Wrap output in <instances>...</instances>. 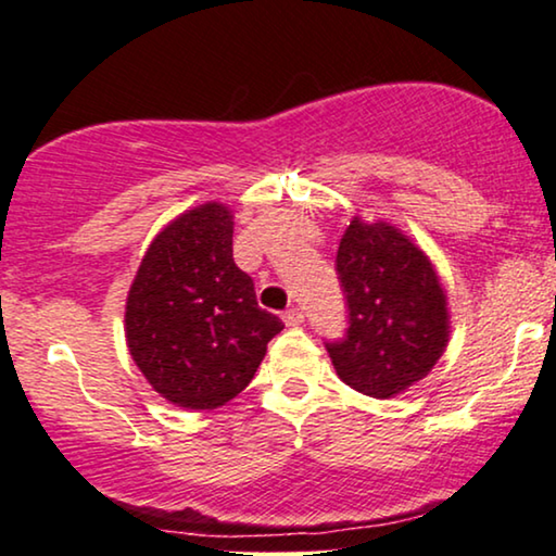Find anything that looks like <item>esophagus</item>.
Segmentation results:
<instances>
[{
	"mask_svg": "<svg viewBox=\"0 0 556 556\" xmlns=\"http://www.w3.org/2000/svg\"><path fill=\"white\" fill-rule=\"evenodd\" d=\"M285 323H287L289 327L302 325V323H304V309H302V307H289V309L285 312Z\"/></svg>",
	"mask_w": 556,
	"mask_h": 556,
	"instance_id": "obj_1",
	"label": "esophagus"
}]
</instances>
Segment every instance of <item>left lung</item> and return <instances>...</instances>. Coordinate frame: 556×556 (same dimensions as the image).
<instances>
[{"mask_svg": "<svg viewBox=\"0 0 556 556\" xmlns=\"http://www.w3.org/2000/svg\"><path fill=\"white\" fill-rule=\"evenodd\" d=\"M334 269L348 332L325 348L342 382L393 397L424 380L448 345V307L431 260L395 226L355 216Z\"/></svg>", "mask_w": 556, "mask_h": 556, "instance_id": "8db88e82", "label": "left lung"}]
</instances>
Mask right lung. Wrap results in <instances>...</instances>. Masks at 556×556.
<instances>
[{"label":"right lung","mask_w":556,"mask_h":556,"mask_svg":"<svg viewBox=\"0 0 556 556\" xmlns=\"http://www.w3.org/2000/svg\"><path fill=\"white\" fill-rule=\"evenodd\" d=\"M233 216L208 201L151 241L125 302V340L140 372L178 408L214 410L252 382L285 330L233 264Z\"/></svg>","instance_id":"right-lung-1"}]
</instances>
